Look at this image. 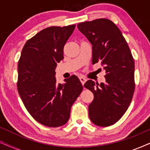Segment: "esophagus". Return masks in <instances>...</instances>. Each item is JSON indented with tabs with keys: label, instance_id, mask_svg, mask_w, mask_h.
<instances>
[{
	"label": "esophagus",
	"instance_id": "esophagus-1",
	"mask_svg": "<svg viewBox=\"0 0 150 150\" xmlns=\"http://www.w3.org/2000/svg\"><path fill=\"white\" fill-rule=\"evenodd\" d=\"M80 81H81V83H82V85H84V84H85V83L86 81H87V79H86V78H85V77H83V76H80Z\"/></svg>",
	"mask_w": 150,
	"mask_h": 150
}]
</instances>
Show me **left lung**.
<instances>
[{
	"label": "left lung",
	"mask_w": 150,
	"mask_h": 150,
	"mask_svg": "<svg viewBox=\"0 0 150 150\" xmlns=\"http://www.w3.org/2000/svg\"><path fill=\"white\" fill-rule=\"evenodd\" d=\"M92 45V64L100 62L106 71V83L89 80L84 87L94 95L89 117L98 126H111L128 109L134 91V61L119 28L105 18L78 24Z\"/></svg>",
	"instance_id": "8db88e82"
}]
</instances>
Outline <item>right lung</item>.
<instances>
[{"label":"right lung","instance_id":"obj_1","mask_svg":"<svg viewBox=\"0 0 150 150\" xmlns=\"http://www.w3.org/2000/svg\"><path fill=\"white\" fill-rule=\"evenodd\" d=\"M76 25L44 28L24 44L18 65V91L26 110L41 124L56 128L66 124L71 107L83 91L76 76L57 84L55 68Z\"/></svg>","mask_w":150,"mask_h":150}]
</instances>
